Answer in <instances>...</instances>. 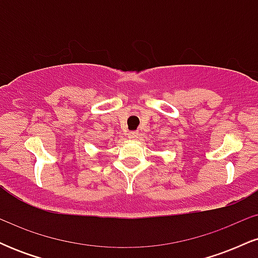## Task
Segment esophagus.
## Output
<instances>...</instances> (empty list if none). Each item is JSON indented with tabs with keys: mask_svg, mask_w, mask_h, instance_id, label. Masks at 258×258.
Wrapping results in <instances>:
<instances>
[{
	"mask_svg": "<svg viewBox=\"0 0 258 258\" xmlns=\"http://www.w3.org/2000/svg\"><path fill=\"white\" fill-rule=\"evenodd\" d=\"M128 138L130 139H137L138 138V132H136V131L128 132Z\"/></svg>",
	"mask_w": 258,
	"mask_h": 258,
	"instance_id": "1",
	"label": "esophagus"
}]
</instances>
